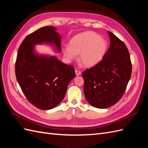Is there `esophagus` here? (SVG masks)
<instances>
[{
	"mask_svg": "<svg viewBox=\"0 0 148 148\" xmlns=\"http://www.w3.org/2000/svg\"><path fill=\"white\" fill-rule=\"evenodd\" d=\"M75 73L77 75H79L80 74H81V71L77 69H75Z\"/></svg>",
	"mask_w": 148,
	"mask_h": 148,
	"instance_id": "1",
	"label": "esophagus"
}]
</instances>
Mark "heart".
Here are the masks:
<instances>
[{
    "instance_id": "heart-1",
    "label": "heart",
    "mask_w": 148,
    "mask_h": 148,
    "mask_svg": "<svg viewBox=\"0 0 148 148\" xmlns=\"http://www.w3.org/2000/svg\"><path fill=\"white\" fill-rule=\"evenodd\" d=\"M107 49L106 39L94 32H85L76 36L70 41V46L64 44L62 51L69 60L79 53V60L88 67L95 66L102 60Z\"/></svg>"
}]
</instances>
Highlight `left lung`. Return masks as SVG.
<instances>
[{"instance_id":"1","label":"left lung","mask_w":148,"mask_h":148,"mask_svg":"<svg viewBox=\"0 0 148 148\" xmlns=\"http://www.w3.org/2000/svg\"><path fill=\"white\" fill-rule=\"evenodd\" d=\"M110 47L102 60L82 73L84 93L91 106L105 109L123 95L132 75L130 56L125 43L110 31Z\"/></svg>"}]
</instances>
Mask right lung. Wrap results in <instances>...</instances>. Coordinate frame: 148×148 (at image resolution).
<instances>
[{"instance_id": "right-lung-1", "label": "right lung", "mask_w": 148, "mask_h": 148, "mask_svg": "<svg viewBox=\"0 0 148 148\" xmlns=\"http://www.w3.org/2000/svg\"><path fill=\"white\" fill-rule=\"evenodd\" d=\"M53 26H44L26 36L20 44L15 62V75L26 99L37 108L49 110L63 100L67 87L75 77L74 67L56 57L38 56L34 44H54L60 51L61 37Z\"/></svg>"}]
</instances>
